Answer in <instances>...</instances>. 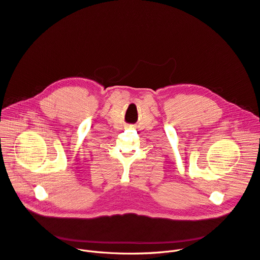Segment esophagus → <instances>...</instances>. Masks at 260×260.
Masks as SVG:
<instances>
[{"mask_svg": "<svg viewBox=\"0 0 260 260\" xmlns=\"http://www.w3.org/2000/svg\"><path fill=\"white\" fill-rule=\"evenodd\" d=\"M126 128H133V126H132V125H128V126H126Z\"/></svg>", "mask_w": 260, "mask_h": 260, "instance_id": "esophagus-1", "label": "esophagus"}]
</instances>
